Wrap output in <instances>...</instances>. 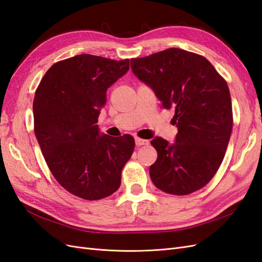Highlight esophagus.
Here are the masks:
<instances>
[{
    "label": "esophagus",
    "instance_id": "1",
    "mask_svg": "<svg viewBox=\"0 0 262 262\" xmlns=\"http://www.w3.org/2000/svg\"><path fill=\"white\" fill-rule=\"evenodd\" d=\"M136 144L138 146H142V145H147L148 141L144 140V139H140V138H136Z\"/></svg>",
    "mask_w": 262,
    "mask_h": 262
}]
</instances>
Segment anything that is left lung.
<instances>
[{
  "label": "left lung",
  "mask_w": 262,
  "mask_h": 262,
  "mask_svg": "<svg viewBox=\"0 0 262 262\" xmlns=\"http://www.w3.org/2000/svg\"><path fill=\"white\" fill-rule=\"evenodd\" d=\"M131 70L164 108L175 109V142L160 137L150 141L157 150V160L149 167L153 184L176 195L201 189L216 173L231 138L227 83L202 55L177 48L132 59Z\"/></svg>",
  "instance_id": "8db88e82"
}]
</instances>
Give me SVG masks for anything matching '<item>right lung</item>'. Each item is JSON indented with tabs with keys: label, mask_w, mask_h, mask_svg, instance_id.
Returning <instances> with one entry per match:
<instances>
[{
	"label": "right lung",
	"mask_w": 262,
	"mask_h": 262,
	"mask_svg": "<svg viewBox=\"0 0 262 262\" xmlns=\"http://www.w3.org/2000/svg\"><path fill=\"white\" fill-rule=\"evenodd\" d=\"M129 64V59L75 55L53 64L36 91L35 134L47 165L63 188L82 199L116 192L133 153L131 136L109 137L96 124L107 90Z\"/></svg>",
	"instance_id": "add662e5"
}]
</instances>
